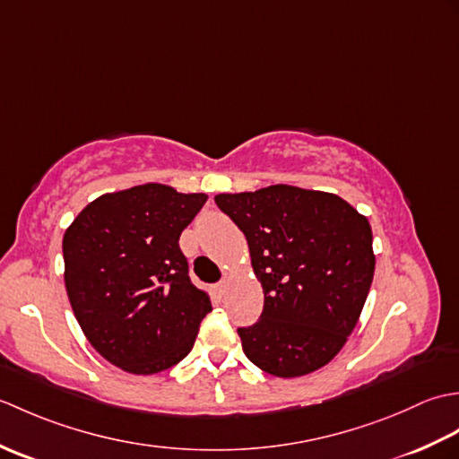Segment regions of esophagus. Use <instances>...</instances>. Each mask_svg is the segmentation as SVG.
<instances>
[{
  "mask_svg": "<svg viewBox=\"0 0 459 459\" xmlns=\"http://www.w3.org/2000/svg\"><path fill=\"white\" fill-rule=\"evenodd\" d=\"M227 286H229V281H227V280H222V281H219V284H217V290H219L221 294H222V291L227 290Z\"/></svg>",
  "mask_w": 459,
  "mask_h": 459,
  "instance_id": "obj_1",
  "label": "esophagus"
}]
</instances>
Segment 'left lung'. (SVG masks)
Wrapping results in <instances>:
<instances>
[{"label":"left lung","instance_id":"8db88e82","mask_svg":"<svg viewBox=\"0 0 459 459\" xmlns=\"http://www.w3.org/2000/svg\"><path fill=\"white\" fill-rule=\"evenodd\" d=\"M219 209L245 232L264 290L242 351L268 375L304 377L327 365L363 311L375 274L367 217L333 193L270 185L221 193Z\"/></svg>","mask_w":459,"mask_h":459}]
</instances>
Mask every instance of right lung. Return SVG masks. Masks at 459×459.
I'll return each mask as SVG.
<instances>
[{"label": "right lung", "instance_id": "1", "mask_svg": "<svg viewBox=\"0 0 459 459\" xmlns=\"http://www.w3.org/2000/svg\"><path fill=\"white\" fill-rule=\"evenodd\" d=\"M204 201V193L145 183L94 199L65 232L74 317L91 345L126 373L155 375L178 365L212 309L191 284L179 248Z\"/></svg>", "mask_w": 459, "mask_h": 459}]
</instances>
